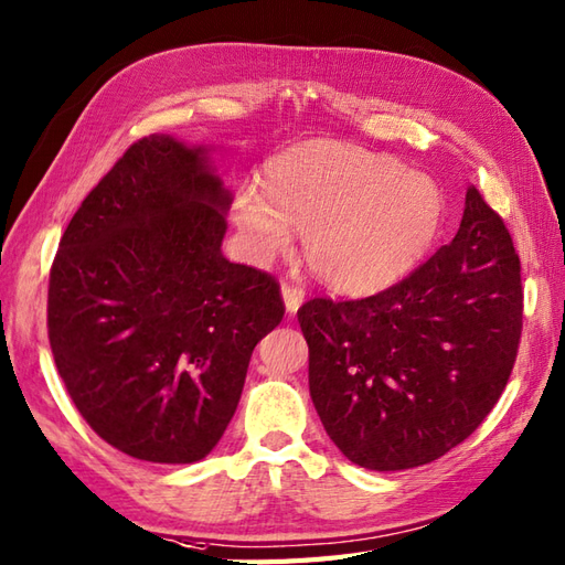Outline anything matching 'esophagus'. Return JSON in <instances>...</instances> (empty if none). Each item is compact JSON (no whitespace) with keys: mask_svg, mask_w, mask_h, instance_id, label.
Returning <instances> with one entry per match:
<instances>
[{"mask_svg":"<svg viewBox=\"0 0 565 565\" xmlns=\"http://www.w3.org/2000/svg\"><path fill=\"white\" fill-rule=\"evenodd\" d=\"M280 295H282V302H285L287 315H295V311L302 307V302H305V290H302V287L282 285L280 287Z\"/></svg>","mask_w":565,"mask_h":565,"instance_id":"34e87169","label":"esophagus"}]
</instances>
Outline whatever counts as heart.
<instances>
[{
    "instance_id": "heart-1",
    "label": "heart",
    "mask_w": 565,
    "mask_h": 565,
    "mask_svg": "<svg viewBox=\"0 0 565 565\" xmlns=\"http://www.w3.org/2000/svg\"><path fill=\"white\" fill-rule=\"evenodd\" d=\"M256 183L236 188L232 222L246 254L266 263L302 230L311 273L345 295L384 290L430 254L447 200L433 177L404 161L333 140L282 149Z\"/></svg>"
}]
</instances>
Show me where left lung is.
<instances>
[{
  "mask_svg": "<svg viewBox=\"0 0 565 565\" xmlns=\"http://www.w3.org/2000/svg\"><path fill=\"white\" fill-rule=\"evenodd\" d=\"M309 394L341 452L372 471L428 463L479 428L515 365L520 258L503 220L469 185L452 242L365 299L297 311Z\"/></svg>",
  "mask_w": 565,
  "mask_h": 565,
  "instance_id": "1",
  "label": "left lung"
}]
</instances>
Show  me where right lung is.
<instances>
[{
	"mask_svg": "<svg viewBox=\"0 0 565 565\" xmlns=\"http://www.w3.org/2000/svg\"><path fill=\"white\" fill-rule=\"evenodd\" d=\"M212 145L135 142L74 212L47 287V335L84 420L154 463L207 457L256 343L282 321L268 273L222 254L232 191Z\"/></svg>",
	"mask_w": 565,
	"mask_h": 565,
	"instance_id": "1",
	"label": "right lung"
}]
</instances>
